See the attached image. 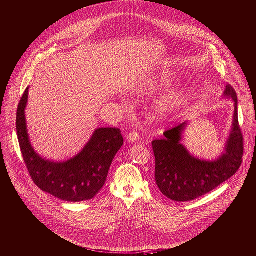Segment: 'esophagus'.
Returning <instances> with one entry per match:
<instances>
[{
  "mask_svg": "<svg viewBox=\"0 0 256 256\" xmlns=\"http://www.w3.org/2000/svg\"><path fill=\"white\" fill-rule=\"evenodd\" d=\"M140 138V134L136 132H132L126 136V140L128 142H136Z\"/></svg>",
  "mask_w": 256,
  "mask_h": 256,
  "instance_id": "esophagus-1",
  "label": "esophagus"
}]
</instances>
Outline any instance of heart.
Listing matches in <instances>:
<instances>
[{
	"mask_svg": "<svg viewBox=\"0 0 256 256\" xmlns=\"http://www.w3.org/2000/svg\"><path fill=\"white\" fill-rule=\"evenodd\" d=\"M172 82V78L168 74H162L156 79H150L146 82V86L150 90H158V88L168 86ZM190 90L188 88H181L173 90L166 94L158 104L154 110V118L162 120L175 112L179 106L188 98Z\"/></svg>",
	"mask_w": 256,
	"mask_h": 256,
	"instance_id": "1",
	"label": "heart"
}]
</instances>
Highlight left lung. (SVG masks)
I'll use <instances>...</instances> for the list:
<instances>
[{"label": "left lung", "instance_id": "obj_1", "mask_svg": "<svg viewBox=\"0 0 256 256\" xmlns=\"http://www.w3.org/2000/svg\"><path fill=\"white\" fill-rule=\"evenodd\" d=\"M223 98L233 100L234 114L224 150L215 160L197 158L182 144L188 122L164 132L162 138L152 140L156 184L166 198L177 202L192 201L214 190L238 171L242 162L243 136L238 124L237 96L231 85H226Z\"/></svg>", "mask_w": 256, "mask_h": 256}]
</instances>
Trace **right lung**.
<instances>
[{
	"label": "right lung",
	"mask_w": 256,
	"mask_h": 256,
	"mask_svg": "<svg viewBox=\"0 0 256 256\" xmlns=\"http://www.w3.org/2000/svg\"><path fill=\"white\" fill-rule=\"evenodd\" d=\"M29 88L17 110V136L20 148L34 183L44 192L67 202L90 200L104 187L110 164L124 144L118 128H96L90 140L73 158L54 162L41 156L33 148L27 128L25 110Z\"/></svg>",
	"instance_id": "right-lung-1"
}]
</instances>
